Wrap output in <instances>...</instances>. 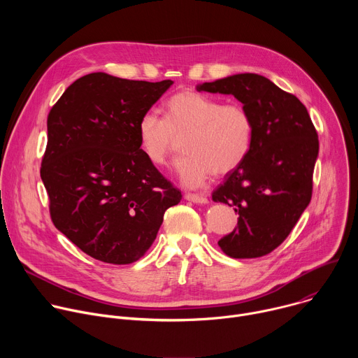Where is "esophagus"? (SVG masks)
<instances>
[{"mask_svg": "<svg viewBox=\"0 0 358 358\" xmlns=\"http://www.w3.org/2000/svg\"><path fill=\"white\" fill-rule=\"evenodd\" d=\"M184 198H185L187 201L194 202V203H207V202H208L207 196L199 195V194H189V192H188V194L184 195Z\"/></svg>", "mask_w": 358, "mask_h": 358, "instance_id": "1", "label": "esophagus"}]
</instances>
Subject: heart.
Wrapping results in <instances>:
<instances>
[{
	"label": "heart",
	"mask_w": 358,
	"mask_h": 358,
	"mask_svg": "<svg viewBox=\"0 0 358 358\" xmlns=\"http://www.w3.org/2000/svg\"><path fill=\"white\" fill-rule=\"evenodd\" d=\"M141 151L155 166H164L177 140L185 152L176 162L182 185L198 188L211 174L235 171L248 157L253 141V120L241 103H224L195 90L173 94L164 105V119L145 112L137 123Z\"/></svg>",
	"instance_id": "b5f03b06"
}]
</instances>
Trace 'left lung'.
Masks as SVG:
<instances>
[{"mask_svg": "<svg viewBox=\"0 0 358 358\" xmlns=\"http://www.w3.org/2000/svg\"><path fill=\"white\" fill-rule=\"evenodd\" d=\"M196 90L232 94L252 116L249 155L213 199L239 214L238 227L218 241L224 253L235 259L264 257L287 238L312 199L317 131L301 101L265 76L238 73Z\"/></svg>", "mask_w": 358, "mask_h": 358, "instance_id": "1", "label": "left lung"}]
</instances>
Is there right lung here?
<instances>
[{
    "instance_id": "1",
    "label": "right lung",
    "mask_w": 358,
    "mask_h": 358,
    "mask_svg": "<svg viewBox=\"0 0 358 358\" xmlns=\"http://www.w3.org/2000/svg\"><path fill=\"white\" fill-rule=\"evenodd\" d=\"M173 80L94 72L75 80L48 115L41 178L54 225L89 257L138 261L166 210L181 201L140 148L137 123Z\"/></svg>"
}]
</instances>
